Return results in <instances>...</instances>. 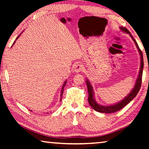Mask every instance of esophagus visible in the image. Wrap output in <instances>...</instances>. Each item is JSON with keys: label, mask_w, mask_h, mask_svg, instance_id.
<instances>
[{"label": "esophagus", "mask_w": 149, "mask_h": 149, "mask_svg": "<svg viewBox=\"0 0 149 149\" xmlns=\"http://www.w3.org/2000/svg\"><path fill=\"white\" fill-rule=\"evenodd\" d=\"M83 68H84V66H83V64H82L81 63L78 62V63H77V64L75 66L74 71L76 73H79L83 70Z\"/></svg>", "instance_id": "34e87169"}]
</instances>
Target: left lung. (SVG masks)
I'll return each mask as SVG.
<instances>
[{
  "mask_svg": "<svg viewBox=\"0 0 149 149\" xmlns=\"http://www.w3.org/2000/svg\"><path fill=\"white\" fill-rule=\"evenodd\" d=\"M120 29L122 31V32L129 34V35H130L132 40L134 41L136 46L137 47L139 54H140V60H141L140 70H139V74L138 75L136 81V83L134 84V86L133 88H132V90L131 91V92L129 93V95H127L126 96L124 99H122L121 101L109 106H102L97 102V101L95 99V97H94V91H93L92 85L91 84L89 80H88V79H86V83L87 85L88 91V102H89L90 105L91 106V107H92L93 109L95 110L96 111L100 112V113H115L116 111H119L120 109H122L123 107H125L127 104H128L137 95L138 91L140 90V87H141L142 74H143V65H144L143 54H142L141 50L140 49V48H139L137 42H136V40L134 39L133 36L131 35V34L130 32H129V30L127 29H126L125 27H120Z\"/></svg>",
  "mask_w": 149,
  "mask_h": 149,
  "instance_id": "8db88e82",
  "label": "left lung"
}]
</instances>
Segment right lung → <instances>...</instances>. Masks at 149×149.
<instances>
[{"instance_id": "1", "label": "right lung", "mask_w": 149, "mask_h": 149, "mask_svg": "<svg viewBox=\"0 0 149 149\" xmlns=\"http://www.w3.org/2000/svg\"><path fill=\"white\" fill-rule=\"evenodd\" d=\"M21 35V34H20V35H19L17 38V39H18V38L19 37V36H20ZM17 39H16V40H17ZM15 42H14V43H13V45H14V44H15ZM66 81H65V82H64V83H63V86H62V88H61V95H60V97H60V102H61V100H62V95H63V90H64V88H65V85H66ZM30 111H31V110H30Z\"/></svg>"}]
</instances>
